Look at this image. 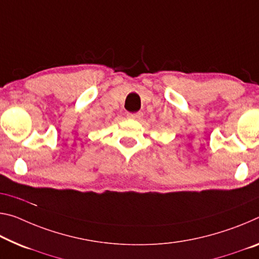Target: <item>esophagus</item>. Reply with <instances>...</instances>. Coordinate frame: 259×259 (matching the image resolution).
<instances>
[{"label":"esophagus","instance_id":"34e87169","mask_svg":"<svg viewBox=\"0 0 259 259\" xmlns=\"http://www.w3.org/2000/svg\"><path fill=\"white\" fill-rule=\"evenodd\" d=\"M143 116L142 112H137V113H128V117L133 118V120H141Z\"/></svg>","mask_w":259,"mask_h":259}]
</instances>
